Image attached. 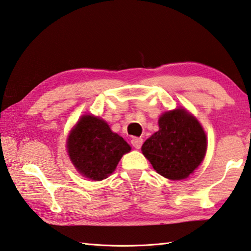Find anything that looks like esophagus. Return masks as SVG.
Masks as SVG:
<instances>
[{"label": "esophagus", "mask_w": 251, "mask_h": 251, "mask_svg": "<svg viewBox=\"0 0 251 251\" xmlns=\"http://www.w3.org/2000/svg\"><path fill=\"white\" fill-rule=\"evenodd\" d=\"M142 142H144V140H142V138H140V137H135V138L131 139V145L134 146L136 149H140L141 148Z\"/></svg>", "instance_id": "1"}]
</instances>
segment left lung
<instances>
[{
  "label": "left lung",
  "mask_w": 251,
  "mask_h": 251,
  "mask_svg": "<svg viewBox=\"0 0 251 251\" xmlns=\"http://www.w3.org/2000/svg\"><path fill=\"white\" fill-rule=\"evenodd\" d=\"M142 153L164 177L184 179L202 162L207 151L203 128L184 109L165 112L159 130L142 145Z\"/></svg>",
  "instance_id": "left-lung-1"
}]
</instances>
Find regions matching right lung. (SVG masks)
Segmentation results:
<instances>
[{
	"label": "right lung",
	"mask_w": 251,
	"mask_h": 251,
	"mask_svg": "<svg viewBox=\"0 0 251 251\" xmlns=\"http://www.w3.org/2000/svg\"><path fill=\"white\" fill-rule=\"evenodd\" d=\"M67 150L81 175L102 180L113 173L123 154L130 151V147L113 132L104 121L85 115L68 137Z\"/></svg>",
	"instance_id": "right-lung-1"
}]
</instances>
